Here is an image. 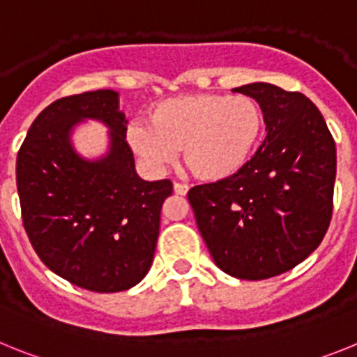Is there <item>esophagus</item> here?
<instances>
[{
	"instance_id": "1",
	"label": "esophagus",
	"mask_w": 357,
	"mask_h": 357,
	"mask_svg": "<svg viewBox=\"0 0 357 357\" xmlns=\"http://www.w3.org/2000/svg\"><path fill=\"white\" fill-rule=\"evenodd\" d=\"M173 191H175L176 195H181V197H184V195H188L189 185L188 184H181V182H175V184H173Z\"/></svg>"
}]
</instances>
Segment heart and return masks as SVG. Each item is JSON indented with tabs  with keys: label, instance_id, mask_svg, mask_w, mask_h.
I'll return each mask as SVG.
<instances>
[{
	"label": "heart",
	"instance_id": "b5f03b06",
	"mask_svg": "<svg viewBox=\"0 0 357 357\" xmlns=\"http://www.w3.org/2000/svg\"><path fill=\"white\" fill-rule=\"evenodd\" d=\"M264 130V112L254 98L238 94H193L153 105L148 123L128 128V143L151 169L176 157L202 181H223L250 159Z\"/></svg>",
	"mask_w": 357,
	"mask_h": 357
}]
</instances>
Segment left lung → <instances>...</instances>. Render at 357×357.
Wrapping results in <instances>:
<instances>
[{"label":"left lung","mask_w":357,"mask_h":357,"mask_svg":"<svg viewBox=\"0 0 357 357\" xmlns=\"http://www.w3.org/2000/svg\"><path fill=\"white\" fill-rule=\"evenodd\" d=\"M234 93L259 102L266 137L238 173L189 189L197 225L220 270L280 275L317 250L333 214L336 144L309 98L266 82Z\"/></svg>","instance_id":"1"}]
</instances>
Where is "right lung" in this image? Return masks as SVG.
<instances>
[{
  "instance_id": "right-lung-1",
  "label": "right lung",
  "mask_w": 357,
  "mask_h": 357,
  "mask_svg": "<svg viewBox=\"0 0 357 357\" xmlns=\"http://www.w3.org/2000/svg\"><path fill=\"white\" fill-rule=\"evenodd\" d=\"M100 121L109 130L102 158L72 144L74 128ZM127 116L112 89L61 98L31 123L15 164L23 225L46 266L71 284L116 293L139 284L155 254L160 209L173 184L135 172Z\"/></svg>"
}]
</instances>
